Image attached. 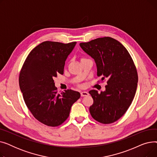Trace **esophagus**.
<instances>
[{"label":"esophagus","instance_id":"34e87169","mask_svg":"<svg viewBox=\"0 0 157 157\" xmlns=\"http://www.w3.org/2000/svg\"><path fill=\"white\" fill-rule=\"evenodd\" d=\"M89 95V94L87 92H81V97H85V96H88Z\"/></svg>","mask_w":157,"mask_h":157}]
</instances>
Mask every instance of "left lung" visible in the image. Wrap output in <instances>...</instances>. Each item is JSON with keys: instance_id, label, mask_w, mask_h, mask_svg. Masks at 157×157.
<instances>
[{"instance_id": "8db88e82", "label": "left lung", "mask_w": 157, "mask_h": 157, "mask_svg": "<svg viewBox=\"0 0 157 157\" xmlns=\"http://www.w3.org/2000/svg\"><path fill=\"white\" fill-rule=\"evenodd\" d=\"M79 45L94 59L97 76L108 79L104 92H89L94 99L90 113L101 123H114L126 113L136 92L138 76L134 61L127 49L112 37L97 38Z\"/></svg>"}]
</instances>
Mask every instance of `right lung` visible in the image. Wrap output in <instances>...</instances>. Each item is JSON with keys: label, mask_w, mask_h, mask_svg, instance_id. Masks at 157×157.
Returning <instances> with one entry per match:
<instances>
[{"label": "right lung", "mask_w": 157, "mask_h": 157, "mask_svg": "<svg viewBox=\"0 0 157 157\" xmlns=\"http://www.w3.org/2000/svg\"><path fill=\"white\" fill-rule=\"evenodd\" d=\"M76 44L44 41L30 52L21 69L19 85L24 101L34 117L47 126L62 124L80 98L72 90L58 94L53 80L63 74L65 62Z\"/></svg>", "instance_id": "right-lung-1"}]
</instances>
